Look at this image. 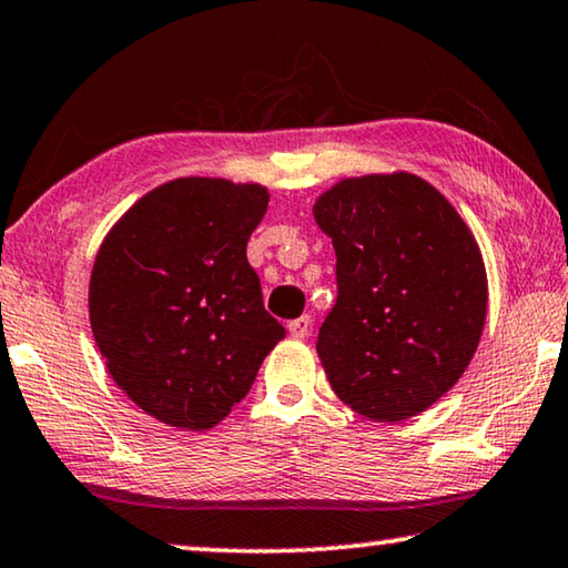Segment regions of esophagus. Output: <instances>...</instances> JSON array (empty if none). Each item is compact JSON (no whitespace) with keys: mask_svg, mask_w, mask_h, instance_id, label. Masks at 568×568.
Wrapping results in <instances>:
<instances>
[{"mask_svg":"<svg viewBox=\"0 0 568 568\" xmlns=\"http://www.w3.org/2000/svg\"><path fill=\"white\" fill-rule=\"evenodd\" d=\"M287 331H291V336H293L295 341L308 338V333H311V318H308V316H301V318L291 321V323H287Z\"/></svg>","mask_w":568,"mask_h":568,"instance_id":"esophagus-1","label":"esophagus"}]
</instances>
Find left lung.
<instances>
[{
    "instance_id": "left-lung-1",
    "label": "left lung",
    "mask_w": 568,
    "mask_h": 568,
    "mask_svg": "<svg viewBox=\"0 0 568 568\" xmlns=\"http://www.w3.org/2000/svg\"><path fill=\"white\" fill-rule=\"evenodd\" d=\"M313 217L336 250L338 298L316 344L331 389L374 422L429 409L470 366L488 313L470 227L409 171L341 179Z\"/></svg>"
}]
</instances>
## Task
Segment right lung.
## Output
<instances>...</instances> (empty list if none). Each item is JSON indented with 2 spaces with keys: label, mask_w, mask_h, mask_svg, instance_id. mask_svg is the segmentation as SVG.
Returning <instances> with one entry per match:
<instances>
[{
  "label": "right lung",
  "mask_w": 568,
  "mask_h": 568,
  "mask_svg": "<svg viewBox=\"0 0 568 568\" xmlns=\"http://www.w3.org/2000/svg\"><path fill=\"white\" fill-rule=\"evenodd\" d=\"M267 202L260 184L182 176L143 194L98 250V351L129 399L169 427L220 425L285 338L247 263Z\"/></svg>",
  "instance_id": "right-lung-1"
}]
</instances>
